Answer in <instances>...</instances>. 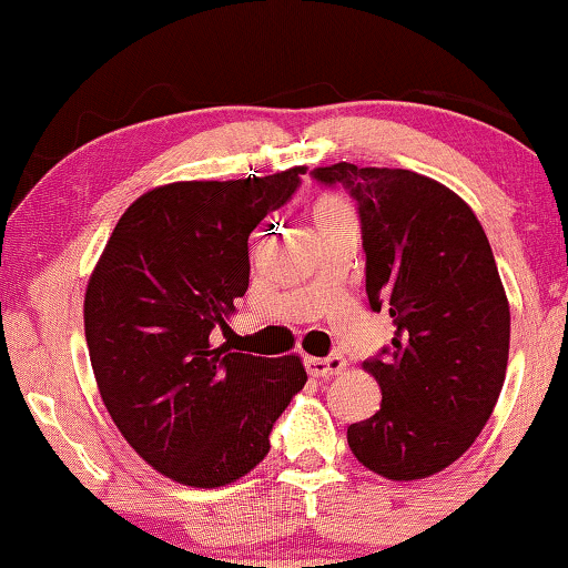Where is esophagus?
I'll return each instance as SVG.
<instances>
[{"label":"esophagus","instance_id":"34e87169","mask_svg":"<svg viewBox=\"0 0 568 568\" xmlns=\"http://www.w3.org/2000/svg\"><path fill=\"white\" fill-rule=\"evenodd\" d=\"M306 371L312 376H336L347 368V361L342 355H331V357H306Z\"/></svg>","mask_w":568,"mask_h":568}]
</instances>
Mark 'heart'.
<instances>
[{"mask_svg":"<svg viewBox=\"0 0 568 568\" xmlns=\"http://www.w3.org/2000/svg\"><path fill=\"white\" fill-rule=\"evenodd\" d=\"M315 224L317 230L338 224H355V207L342 194H325L315 202Z\"/></svg>","mask_w":568,"mask_h":568,"instance_id":"b5f03b06","label":"heart"}]
</instances>
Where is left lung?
Listing matches in <instances>:
<instances>
[{
  "label": "left lung",
  "mask_w": 568,
  "mask_h": 568,
  "mask_svg": "<svg viewBox=\"0 0 568 568\" xmlns=\"http://www.w3.org/2000/svg\"><path fill=\"white\" fill-rule=\"evenodd\" d=\"M357 200L371 310L393 317V347L363 363L382 406L347 427L363 467L389 480L446 470L497 406L510 355V304L473 207L403 168H315Z\"/></svg>",
  "instance_id": "obj_1"
}]
</instances>
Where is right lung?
Returning <instances> with one entry per match:
<instances>
[{"instance_id":"obj_1","label":"right lung","mask_w":568,"mask_h":568,"mask_svg":"<svg viewBox=\"0 0 568 568\" xmlns=\"http://www.w3.org/2000/svg\"><path fill=\"white\" fill-rule=\"evenodd\" d=\"M302 173L149 189L88 280L84 338L103 406L133 452L175 484L219 488L251 473L306 384L298 355L211 344L247 291V237Z\"/></svg>"}]
</instances>
